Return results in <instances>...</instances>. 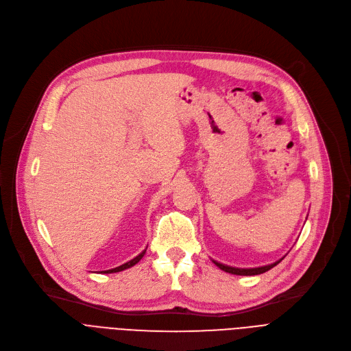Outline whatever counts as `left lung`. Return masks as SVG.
I'll use <instances>...</instances> for the list:
<instances>
[{
    "mask_svg": "<svg viewBox=\"0 0 351 351\" xmlns=\"http://www.w3.org/2000/svg\"><path fill=\"white\" fill-rule=\"evenodd\" d=\"M284 258H281L280 261L271 263V265H266V266H261V267H250V269H241V267H232V266H227V265H222L219 262H214L215 266H218L221 270H224L227 273H231V274H237V276H256V274H262L270 269H273L274 266H277Z\"/></svg>",
    "mask_w": 351,
    "mask_h": 351,
    "instance_id": "left-lung-1",
    "label": "left lung"
}]
</instances>
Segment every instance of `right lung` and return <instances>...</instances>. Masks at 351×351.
I'll return each instance as SVG.
<instances>
[{
  "label": "right lung",
  "mask_w": 351,
  "mask_h": 351,
  "mask_svg": "<svg viewBox=\"0 0 351 351\" xmlns=\"http://www.w3.org/2000/svg\"><path fill=\"white\" fill-rule=\"evenodd\" d=\"M145 250H147V247L138 254V256H136L134 259H132L130 262H127V263H124V265H121V266H119V267H114V269H110V270H102L101 273H104V274H109V273H117V271H121V270H125V269H129V267H133L136 263H138L141 259H143V256L145 254Z\"/></svg>",
  "instance_id": "add662e5"
}]
</instances>
